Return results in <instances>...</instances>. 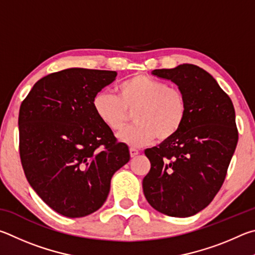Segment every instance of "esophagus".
Masks as SVG:
<instances>
[{"label": "esophagus", "mask_w": 255, "mask_h": 255, "mask_svg": "<svg viewBox=\"0 0 255 255\" xmlns=\"http://www.w3.org/2000/svg\"><path fill=\"white\" fill-rule=\"evenodd\" d=\"M137 154H139V150H136V149H134V148H131V149H130V155H131L132 158L136 157Z\"/></svg>", "instance_id": "esophagus-1"}]
</instances>
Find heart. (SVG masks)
Instances as JSON below:
<instances>
[{
    "mask_svg": "<svg viewBox=\"0 0 255 255\" xmlns=\"http://www.w3.org/2000/svg\"><path fill=\"white\" fill-rule=\"evenodd\" d=\"M119 96L100 91L93 97V109L98 120L113 132H119L133 113V127L119 134L123 143L140 148L157 139H171L180 130L187 114L184 94L178 88L144 74H137L121 83Z\"/></svg>",
    "mask_w": 255,
    "mask_h": 255,
    "instance_id": "heart-1",
    "label": "heart"
}]
</instances>
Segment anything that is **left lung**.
<instances>
[{
	"label": "left lung",
	"instance_id": "1",
	"mask_svg": "<svg viewBox=\"0 0 255 255\" xmlns=\"http://www.w3.org/2000/svg\"><path fill=\"white\" fill-rule=\"evenodd\" d=\"M152 74L177 85L187 114L176 135L144 151L151 169L143 193L155 211L189 217L208 206L224 182L239 140L234 106L215 78L196 65Z\"/></svg>",
	"mask_w": 255,
	"mask_h": 255
}]
</instances>
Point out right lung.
Masks as SVG:
<instances>
[{"instance_id": "add662e5", "label": "right lung", "mask_w": 255, "mask_h": 255, "mask_svg": "<svg viewBox=\"0 0 255 255\" xmlns=\"http://www.w3.org/2000/svg\"><path fill=\"white\" fill-rule=\"evenodd\" d=\"M115 71L68 68L38 80L19 112L20 158L37 195L66 217L87 216L109 196L114 173L130 160L125 143L94 112L96 93Z\"/></svg>"}]
</instances>
